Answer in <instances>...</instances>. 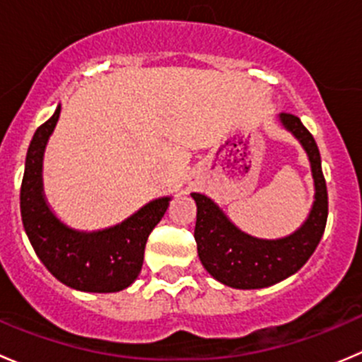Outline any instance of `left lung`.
Instances as JSON below:
<instances>
[{
    "instance_id": "left-lung-1",
    "label": "left lung",
    "mask_w": 362,
    "mask_h": 362,
    "mask_svg": "<svg viewBox=\"0 0 362 362\" xmlns=\"http://www.w3.org/2000/svg\"><path fill=\"white\" fill-rule=\"evenodd\" d=\"M280 122L305 148L315 185V202L298 231L279 240L255 238L236 228L210 198L191 194L198 206L194 238L199 261L215 280L235 289H262L294 275L315 252L326 229L327 189L319 147L293 113H280Z\"/></svg>"
}]
</instances>
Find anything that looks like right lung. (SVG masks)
<instances>
[{"mask_svg":"<svg viewBox=\"0 0 362 362\" xmlns=\"http://www.w3.org/2000/svg\"><path fill=\"white\" fill-rule=\"evenodd\" d=\"M61 107L36 129L21 185V215L33 249L59 282L83 293H119L140 275L148 235L166 214L171 198L141 206L120 224L101 231L68 228L50 210L43 196V152L59 119Z\"/></svg>","mask_w":362,"mask_h":362,"instance_id":"1","label":"right lung"}]
</instances>
